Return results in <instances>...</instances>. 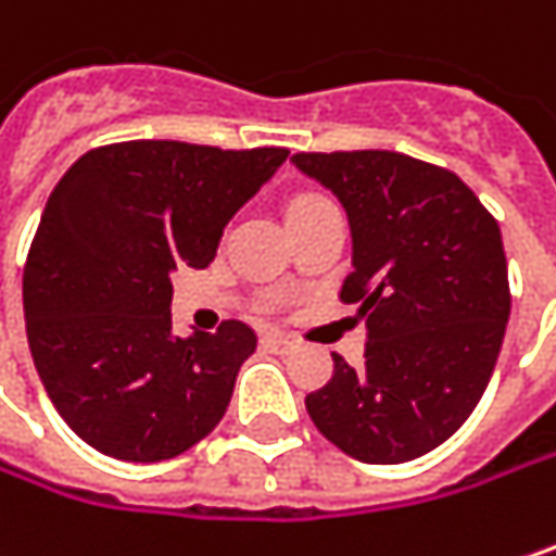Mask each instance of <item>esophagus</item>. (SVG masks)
Here are the masks:
<instances>
[{
	"label": "esophagus",
	"instance_id": "34e87169",
	"mask_svg": "<svg viewBox=\"0 0 556 556\" xmlns=\"http://www.w3.org/2000/svg\"><path fill=\"white\" fill-rule=\"evenodd\" d=\"M261 346L270 350V353H289L295 343H292L289 337H282V333H264V337H261Z\"/></svg>",
	"mask_w": 556,
	"mask_h": 556
}]
</instances>
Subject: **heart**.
<instances>
[{
  "label": "heart",
  "instance_id": "1",
  "mask_svg": "<svg viewBox=\"0 0 556 556\" xmlns=\"http://www.w3.org/2000/svg\"><path fill=\"white\" fill-rule=\"evenodd\" d=\"M312 200H321V197H312V193H305V197H295V200H292V206H302V203H312Z\"/></svg>",
  "mask_w": 556,
  "mask_h": 556
}]
</instances>
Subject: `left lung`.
Returning a JSON list of instances; mask_svg holds the SVG:
<instances>
[{
    "label": "left lung",
    "mask_w": 556,
    "mask_h": 556,
    "mask_svg": "<svg viewBox=\"0 0 556 556\" xmlns=\"http://www.w3.org/2000/svg\"><path fill=\"white\" fill-rule=\"evenodd\" d=\"M346 210L353 274L340 302L366 318V363L333 356L305 397L330 442L369 465H401L442 445L478 407L509 321L503 235L475 190L420 159L295 152Z\"/></svg>",
    "instance_id": "left-lung-1"
}]
</instances>
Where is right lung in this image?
<instances>
[{
	"instance_id": "add662e5",
	"label": "right lung",
	"mask_w": 556,
	"mask_h": 556,
	"mask_svg": "<svg viewBox=\"0 0 556 556\" xmlns=\"http://www.w3.org/2000/svg\"><path fill=\"white\" fill-rule=\"evenodd\" d=\"M289 149L132 139L53 187L25 264L27 346L53 407L101 455L175 458L223 420L257 333H172V270H203Z\"/></svg>"
}]
</instances>
